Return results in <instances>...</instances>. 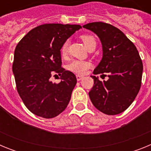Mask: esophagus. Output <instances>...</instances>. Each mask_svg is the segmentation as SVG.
<instances>
[{
    "instance_id": "obj_1",
    "label": "esophagus",
    "mask_w": 151,
    "mask_h": 151,
    "mask_svg": "<svg viewBox=\"0 0 151 151\" xmlns=\"http://www.w3.org/2000/svg\"><path fill=\"white\" fill-rule=\"evenodd\" d=\"M83 78H84L83 76H81V75H76L77 81H80V80H82Z\"/></svg>"
}]
</instances>
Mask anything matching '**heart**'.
Segmentation results:
<instances>
[{
  "instance_id": "obj_1",
  "label": "heart",
  "mask_w": 151,
  "mask_h": 151,
  "mask_svg": "<svg viewBox=\"0 0 151 151\" xmlns=\"http://www.w3.org/2000/svg\"><path fill=\"white\" fill-rule=\"evenodd\" d=\"M81 39L83 41L85 45L88 49L92 45H96V39L94 36L91 35H83L81 36ZM69 52V43L66 41L63 42L60 47V54L63 58H66ZM91 67V63L86 60H75L72 61L68 65V69L71 72L78 74H85L88 69Z\"/></svg>"
}]
</instances>
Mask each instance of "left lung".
I'll return each mask as SVG.
<instances>
[{
  "label": "left lung",
  "instance_id": "obj_1",
  "mask_svg": "<svg viewBox=\"0 0 151 151\" xmlns=\"http://www.w3.org/2000/svg\"><path fill=\"white\" fill-rule=\"evenodd\" d=\"M83 28L95 33L102 43L103 58L93 73H107L109 77L101 82L91 76L94 86L88 93L90 99L101 112L116 115L132 104L139 91L142 60L134 44L118 28L101 22L88 23Z\"/></svg>",
  "mask_w": 151,
  "mask_h": 151
}]
</instances>
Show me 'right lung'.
I'll list each match as a JSON object with an SVG mask.
<instances>
[{
    "mask_svg": "<svg viewBox=\"0 0 151 151\" xmlns=\"http://www.w3.org/2000/svg\"><path fill=\"white\" fill-rule=\"evenodd\" d=\"M79 25L44 24L29 32L14 51L13 73L18 94L28 110L43 118H54L67 106L77 83L72 72L61 66L60 47ZM57 73L60 83L50 78Z\"/></svg>",
    "mask_w": 151,
    "mask_h": 151,
    "instance_id": "1",
    "label": "right lung"
}]
</instances>
